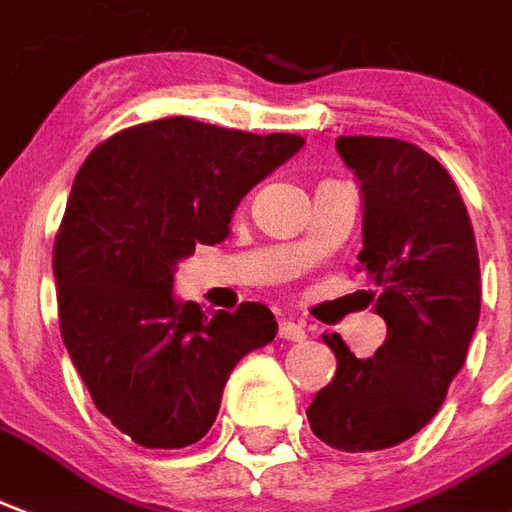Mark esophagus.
<instances>
[{
	"label": "esophagus",
	"mask_w": 512,
	"mask_h": 512,
	"mask_svg": "<svg viewBox=\"0 0 512 512\" xmlns=\"http://www.w3.org/2000/svg\"><path fill=\"white\" fill-rule=\"evenodd\" d=\"M279 336L287 339V342H306V328L301 323H293V320H285V323L279 325Z\"/></svg>",
	"instance_id": "1"
}]
</instances>
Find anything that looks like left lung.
Masks as SVG:
<instances>
[{
  "instance_id": "8db88e82",
  "label": "left lung",
  "mask_w": 512,
  "mask_h": 512,
  "mask_svg": "<svg viewBox=\"0 0 512 512\" xmlns=\"http://www.w3.org/2000/svg\"><path fill=\"white\" fill-rule=\"evenodd\" d=\"M336 151L361 184L358 260L388 336L372 358H355L325 333L336 374L306 418L325 445L369 453L418 434L461 372L480 317L478 244L450 173L415 143L350 135Z\"/></svg>"
}]
</instances>
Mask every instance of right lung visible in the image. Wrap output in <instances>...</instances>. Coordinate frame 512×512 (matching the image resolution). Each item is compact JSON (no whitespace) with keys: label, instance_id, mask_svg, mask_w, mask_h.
Masks as SVG:
<instances>
[{"label":"right lung","instance_id":"1","mask_svg":"<svg viewBox=\"0 0 512 512\" xmlns=\"http://www.w3.org/2000/svg\"><path fill=\"white\" fill-rule=\"evenodd\" d=\"M301 146L170 116L116 132L78 170L54 244L59 328L94 407L132 442L206 437L236 363L274 342L268 306L203 312L173 295V274L225 241L246 192Z\"/></svg>","mask_w":512,"mask_h":512}]
</instances>
